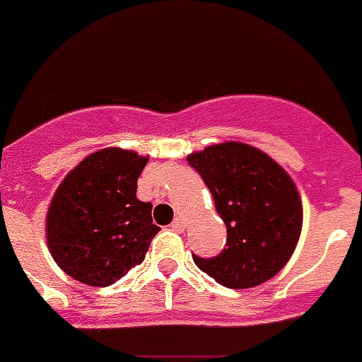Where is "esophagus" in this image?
Segmentation results:
<instances>
[{
    "mask_svg": "<svg viewBox=\"0 0 362 362\" xmlns=\"http://www.w3.org/2000/svg\"><path fill=\"white\" fill-rule=\"evenodd\" d=\"M185 228H187V221H185L183 217H175L174 223H172V230H175V232H183Z\"/></svg>",
    "mask_w": 362,
    "mask_h": 362,
    "instance_id": "1",
    "label": "esophagus"
}]
</instances>
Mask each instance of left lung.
Wrapping results in <instances>:
<instances>
[{"label": "left lung", "instance_id": "left-lung-1", "mask_svg": "<svg viewBox=\"0 0 362 362\" xmlns=\"http://www.w3.org/2000/svg\"><path fill=\"white\" fill-rule=\"evenodd\" d=\"M188 165L212 192L226 225V246L194 263L226 288H254L288 263L303 228V203L293 179L263 150L239 141L188 153Z\"/></svg>", "mask_w": 362, "mask_h": 362}]
</instances>
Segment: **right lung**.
<instances>
[{"instance_id":"right-lung-1","label":"right lung","mask_w":362,"mask_h":362,"mask_svg":"<svg viewBox=\"0 0 362 362\" xmlns=\"http://www.w3.org/2000/svg\"><path fill=\"white\" fill-rule=\"evenodd\" d=\"M148 156L108 146L65 175L47 210L45 235L52 259L72 279L110 286L143 263L159 232L152 203L137 199Z\"/></svg>"}]
</instances>
